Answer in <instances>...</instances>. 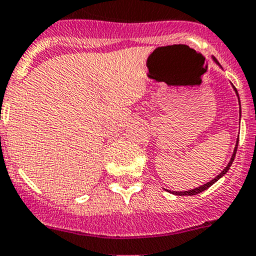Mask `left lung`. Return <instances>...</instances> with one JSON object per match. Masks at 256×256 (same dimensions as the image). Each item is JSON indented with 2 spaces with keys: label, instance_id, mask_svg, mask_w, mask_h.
<instances>
[{
  "label": "left lung",
  "instance_id": "left-lung-1",
  "mask_svg": "<svg viewBox=\"0 0 256 256\" xmlns=\"http://www.w3.org/2000/svg\"><path fill=\"white\" fill-rule=\"evenodd\" d=\"M214 60L216 62L218 63V60L216 59H215L214 58ZM219 64V63H218ZM236 90V88H234ZM236 92H237V90H236ZM238 95V94H237ZM237 146H238V142H237V144H236V148H234V152H233V154H232V158H230V164H228V165H226V168H224L223 171H222L220 174L218 175L216 178H214V179H212V180L211 182H208V183H206V184H204V186H198V188H194V190H184V192H172V193H175V194H178V196H193V194H197V193H201V192H204V190H206L208 188V186H212V184L215 183V182H218L219 180V179H220L222 176H223L224 174H226V171L230 170V166H232V162H233V160H234V157H236V152H237Z\"/></svg>",
  "mask_w": 256,
  "mask_h": 256
}]
</instances>
